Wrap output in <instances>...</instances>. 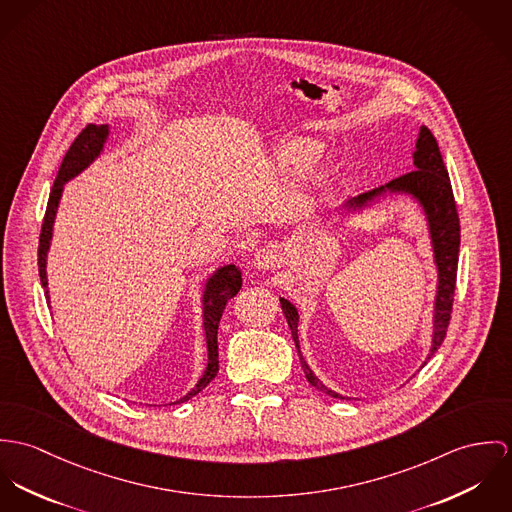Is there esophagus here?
Instances as JSON below:
<instances>
[{
    "label": "esophagus",
    "mask_w": 512,
    "mask_h": 512,
    "mask_svg": "<svg viewBox=\"0 0 512 512\" xmlns=\"http://www.w3.org/2000/svg\"><path fill=\"white\" fill-rule=\"evenodd\" d=\"M277 249H273V247H263V249H259L257 251V255H255V267L257 269H273L275 265H277Z\"/></svg>",
    "instance_id": "obj_1"
}]
</instances>
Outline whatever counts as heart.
Listing matches in <instances>:
<instances>
[{
  "instance_id": "b5f03b06",
  "label": "heart",
  "mask_w": 512,
  "mask_h": 512,
  "mask_svg": "<svg viewBox=\"0 0 512 512\" xmlns=\"http://www.w3.org/2000/svg\"><path fill=\"white\" fill-rule=\"evenodd\" d=\"M318 145L312 141H288L279 149V159L288 167H300L314 159Z\"/></svg>"
}]
</instances>
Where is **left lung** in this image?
I'll return each instance as SVG.
<instances>
[{
  "label": "left lung",
  "instance_id": "1",
  "mask_svg": "<svg viewBox=\"0 0 512 512\" xmlns=\"http://www.w3.org/2000/svg\"><path fill=\"white\" fill-rule=\"evenodd\" d=\"M414 171L406 172L391 180L389 184L375 188L371 192H365L353 200H349V206H363L365 202L373 200L375 196H381L383 192H410L418 202L422 204L428 226H430V235H432V245H434V257L438 265V294H436V312H434V338H432V349L428 353V359L438 351L442 341L446 338L450 320H452V308H454L455 279H457V257H459V216L455 208L454 190L452 182L446 171L442 153L438 149V141L432 135L428 127H420V135L416 141V151H414ZM286 322L292 332V340L298 347V312L296 308L281 298ZM300 363L306 373V379L312 387L318 391L330 395L334 398H345L330 391L320 383V379L312 373V369L306 365L302 353H300Z\"/></svg>",
  "mask_w": 512,
  "mask_h": 512
}]
</instances>
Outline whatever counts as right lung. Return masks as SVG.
<instances>
[{
    "label": "right lung",
    "instance_id": "right-lung-1",
    "mask_svg": "<svg viewBox=\"0 0 512 512\" xmlns=\"http://www.w3.org/2000/svg\"><path fill=\"white\" fill-rule=\"evenodd\" d=\"M106 137H108V125H86L78 133V137L74 139V143L70 145V149L66 151L64 159H62L57 180L51 188L45 220L41 226V237H39V277H41V284L45 288H47V251H49L51 237H53V224H55V216H57L62 186L66 180H70L78 172L84 171L100 155V151L106 143ZM239 288H241V271L235 265L222 267L206 283L204 332H206V343H208V367H206L202 379L198 381V385L186 397L176 400V404L196 397L216 377V373L220 369V365H218L220 363V359H218V326H220V320H222V314H224V308H226L229 298H233L239 292ZM47 298H49V290H47Z\"/></svg>",
    "mask_w": 512,
    "mask_h": 512
}]
</instances>
